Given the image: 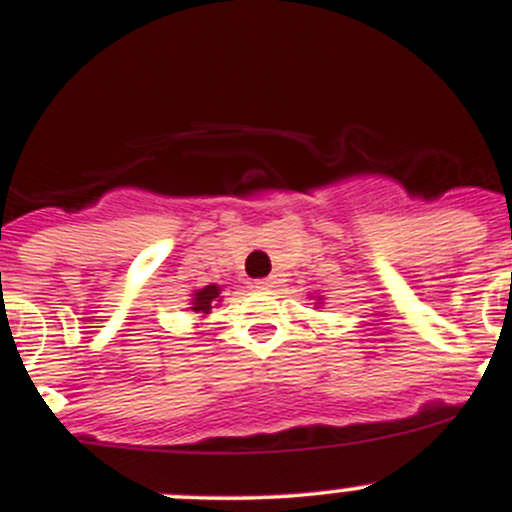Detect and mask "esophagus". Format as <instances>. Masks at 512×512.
<instances>
[{
	"label": "esophagus",
	"mask_w": 512,
	"mask_h": 512,
	"mask_svg": "<svg viewBox=\"0 0 512 512\" xmlns=\"http://www.w3.org/2000/svg\"><path fill=\"white\" fill-rule=\"evenodd\" d=\"M257 284V289H267V292H270V289H274L277 287V277H267V279H260V282H255Z\"/></svg>",
	"instance_id": "1"
}]
</instances>
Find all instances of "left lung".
Returning a JSON list of instances; mask_svg holds the SVG:
<instances>
[{
    "mask_svg": "<svg viewBox=\"0 0 512 512\" xmlns=\"http://www.w3.org/2000/svg\"><path fill=\"white\" fill-rule=\"evenodd\" d=\"M324 306V297H314V309H321Z\"/></svg>",
    "mask_w": 512,
    "mask_h": 512,
    "instance_id": "obj_1",
    "label": "left lung"
}]
</instances>
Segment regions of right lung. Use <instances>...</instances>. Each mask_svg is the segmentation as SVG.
Segmentation results:
<instances>
[{
    "label": "right lung",
    "mask_w": 512,
    "mask_h": 512,
    "mask_svg": "<svg viewBox=\"0 0 512 512\" xmlns=\"http://www.w3.org/2000/svg\"><path fill=\"white\" fill-rule=\"evenodd\" d=\"M223 287L220 284H206V287L201 289H193L191 299H188V311H193V314H198L201 319H206L208 314H211V309H218V304L223 301Z\"/></svg>",
    "instance_id": "obj_1"
}]
</instances>
